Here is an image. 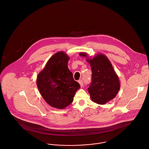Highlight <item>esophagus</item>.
<instances>
[{
  "mask_svg": "<svg viewBox=\"0 0 149 149\" xmlns=\"http://www.w3.org/2000/svg\"><path fill=\"white\" fill-rule=\"evenodd\" d=\"M78 82H79V83L80 84L81 87H83V80H82L81 79L79 80L78 81Z\"/></svg>",
  "mask_w": 149,
  "mask_h": 149,
  "instance_id": "34e87169",
  "label": "esophagus"
}]
</instances>
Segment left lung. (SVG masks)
<instances>
[{
	"label": "left lung",
	"mask_w": 149,
	"mask_h": 149,
	"mask_svg": "<svg viewBox=\"0 0 149 149\" xmlns=\"http://www.w3.org/2000/svg\"><path fill=\"white\" fill-rule=\"evenodd\" d=\"M80 56H86L85 53ZM92 68V81L88 85L92 101L104 104L113 99L120 90V84L112 65L106 56L98 54L92 59H87Z\"/></svg>",
	"instance_id": "8db88e82"
}]
</instances>
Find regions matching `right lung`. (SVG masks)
I'll use <instances>...</instances> for the list:
<instances>
[{"instance_id": "right-lung-1", "label": "right lung", "mask_w": 149, "mask_h": 149, "mask_svg": "<svg viewBox=\"0 0 149 149\" xmlns=\"http://www.w3.org/2000/svg\"><path fill=\"white\" fill-rule=\"evenodd\" d=\"M69 60L63 52H57L50 58L37 78V88L43 99L50 106L58 109L70 104L80 88L68 69Z\"/></svg>"}]
</instances>
